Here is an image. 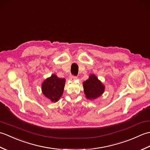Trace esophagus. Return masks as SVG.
<instances>
[{"label": "esophagus", "mask_w": 150, "mask_h": 150, "mask_svg": "<svg viewBox=\"0 0 150 150\" xmlns=\"http://www.w3.org/2000/svg\"><path fill=\"white\" fill-rule=\"evenodd\" d=\"M77 76H75V75H70V77H69V79L71 81H75V80H76V79H77Z\"/></svg>", "instance_id": "34e87169"}]
</instances>
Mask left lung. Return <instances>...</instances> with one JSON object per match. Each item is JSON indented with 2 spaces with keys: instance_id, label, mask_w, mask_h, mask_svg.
<instances>
[{
  "instance_id": "obj_1",
  "label": "left lung",
  "mask_w": 150,
  "mask_h": 150,
  "mask_svg": "<svg viewBox=\"0 0 150 150\" xmlns=\"http://www.w3.org/2000/svg\"><path fill=\"white\" fill-rule=\"evenodd\" d=\"M83 87L86 97L88 99L98 98L104 90V86L95 75H91L88 80L84 82Z\"/></svg>"
}]
</instances>
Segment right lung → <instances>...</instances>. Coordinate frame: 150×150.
I'll use <instances>...</instances> for the list:
<instances>
[{"instance_id":"add662e5","label":"right lung","mask_w":150,"mask_h":150,"mask_svg":"<svg viewBox=\"0 0 150 150\" xmlns=\"http://www.w3.org/2000/svg\"><path fill=\"white\" fill-rule=\"evenodd\" d=\"M65 81V79H60L55 75H52L43 82V94L54 103L58 101L63 93Z\"/></svg>"}]
</instances>
